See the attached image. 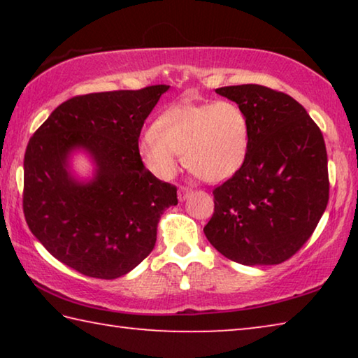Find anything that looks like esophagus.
Returning a JSON list of instances; mask_svg holds the SVG:
<instances>
[{
  "mask_svg": "<svg viewBox=\"0 0 358 358\" xmlns=\"http://www.w3.org/2000/svg\"><path fill=\"white\" fill-rule=\"evenodd\" d=\"M192 194V189L191 187H187V186H180V189H178V201H186L187 197H189Z\"/></svg>",
  "mask_w": 358,
  "mask_h": 358,
  "instance_id": "34e87169",
  "label": "esophagus"
}]
</instances>
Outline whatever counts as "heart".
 <instances>
[{
  "instance_id": "obj_1",
  "label": "heart",
  "mask_w": 358,
  "mask_h": 358,
  "mask_svg": "<svg viewBox=\"0 0 358 358\" xmlns=\"http://www.w3.org/2000/svg\"><path fill=\"white\" fill-rule=\"evenodd\" d=\"M248 148V117L237 102L229 99L169 107L137 145L141 162L156 178H172L183 155L186 167L208 183H221L237 173Z\"/></svg>"
}]
</instances>
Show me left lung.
<instances>
[{"label": "left lung", "instance_id": "1", "mask_svg": "<svg viewBox=\"0 0 358 358\" xmlns=\"http://www.w3.org/2000/svg\"><path fill=\"white\" fill-rule=\"evenodd\" d=\"M237 102L250 123V148L237 173L213 189L203 232L224 257L276 265L306 243L329 203L324 136L305 107L262 85L216 90Z\"/></svg>", "mask_w": 358, "mask_h": 358}]
</instances>
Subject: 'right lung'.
I'll return each mask as SVG.
<instances>
[{"instance_id":"1","label":"right lung","mask_w":358,"mask_h":358,"mask_svg":"<svg viewBox=\"0 0 358 358\" xmlns=\"http://www.w3.org/2000/svg\"><path fill=\"white\" fill-rule=\"evenodd\" d=\"M169 85L90 93L59 104L29 138L23 161V213L29 230L78 273L115 280L153 251L157 222L178 203L177 186L143 167L137 145L145 120ZM99 166L90 184L65 171L72 149Z\"/></svg>"}]
</instances>
